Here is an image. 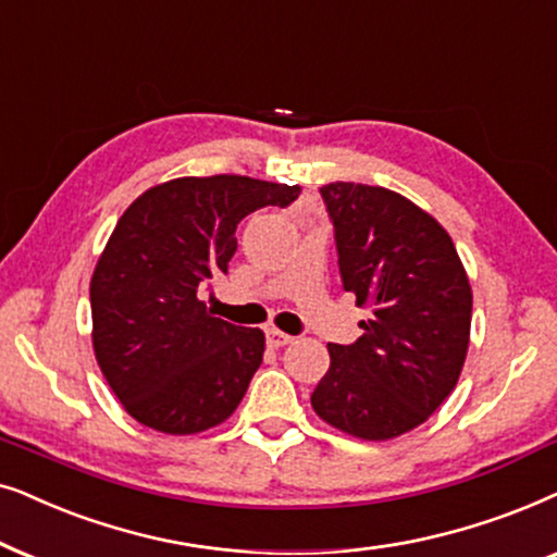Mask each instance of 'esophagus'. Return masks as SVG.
<instances>
[{"mask_svg": "<svg viewBox=\"0 0 557 557\" xmlns=\"http://www.w3.org/2000/svg\"><path fill=\"white\" fill-rule=\"evenodd\" d=\"M293 336H287L285 331H277V329H267V344L272 348H283L287 344H293Z\"/></svg>", "mask_w": 557, "mask_h": 557, "instance_id": "esophagus-1", "label": "esophagus"}]
</instances>
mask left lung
<instances>
[{"label":"left lung","mask_w":557,"mask_h":557,"mask_svg":"<svg viewBox=\"0 0 557 557\" xmlns=\"http://www.w3.org/2000/svg\"><path fill=\"white\" fill-rule=\"evenodd\" d=\"M344 290L372 315L310 395L318 418L361 441H389L425 422L454 392L471 336L473 295L446 228L395 190L329 183Z\"/></svg>","instance_id":"1"}]
</instances>
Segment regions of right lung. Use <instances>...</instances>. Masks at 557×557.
<instances>
[{"label":"right lung","mask_w":557,"mask_h":557,"mask_svg":"<svg viewBox=\"0 0 557 557\" xmlns=\"http://www.w3.org/2000/svg\"><path fill=\"white\" fill-rule=\"evenodd\" d=\"M298 196V185L247 175L175 177L116 221L91 277V341L137 422L193 435L232 418L262 364L264 333L213 318L201 293L226 274L239 221Z\"/></svg>","instance_id":"add662e5"}]
</instances>
